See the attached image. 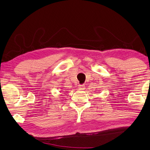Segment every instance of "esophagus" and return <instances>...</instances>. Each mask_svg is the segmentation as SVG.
<instances>
[{"label": "esophagus", "mask_w": 150, "mask_h": 150, "mask_svg": "<svg viewBox=\"0 0 150 150\" xmlns=\"http://www.w3.org/2000/svg\"><path fill=\"white\" fill-rule=\"evenodd\" d=\"M78 88L79 90H84L85 88V86L84 85H79Z\"/></svg>", "instance_id": "34e87169"}]
</instances>
